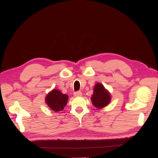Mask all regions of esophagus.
<instances>
[{
	"label": "esophagus",
	"mask_w": 158,
	"mask_h": 158,
	"mask_svg": "<svg viewBox=\"0 0 158 158\" xmlns=\"http://www.w3.org/2000/svg\"><path fill=\"white\" fill-rule=\"evenodd\" d=\"M74 96H76V97H80L82 95V92H81V91H77V92H74Z\"/></svg>",
	"instance_id": "esophagus-1"
}]
</instances>
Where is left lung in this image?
<instances>
[{
    "instance_id": "8db88e82",
    "label": "left lung",
    "mask_w": 158,
    "mask_h": 158,
    "mask_svg": "<svg viewBox=\"0 0 158 158\" xmlns=\"http://www.w3.org/2000/svg\"><path fill=\"white\" fill-rule=\"evenodd\" d=\"M93 105L97 108L101 109L108 105L111 101L109 93L105 89L103 85L98 83L95 84L94 89V94L92 97Z\"/></svg>"
}]
</instances>
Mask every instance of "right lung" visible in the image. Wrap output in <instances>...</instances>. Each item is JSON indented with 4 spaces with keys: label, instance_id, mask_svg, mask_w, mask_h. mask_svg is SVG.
<instances>
[{
    "label": "right lung",
    "instance_id": "right-lung-1",
    "mask_svg": "<svg viewBox=\"0 0 158 158\" xmlns=\"http://www.w3.org/2000/svg\"><path fill=\"white\" fill-rule=\"evenodd\" d=\"M69 96L63 94L58 89H53L48 94L45 101L49 107L54 111H60L66 106Z\"/></svg>",
    "mask_w": 158,
    "mask_h": 158
}]
</instances>
